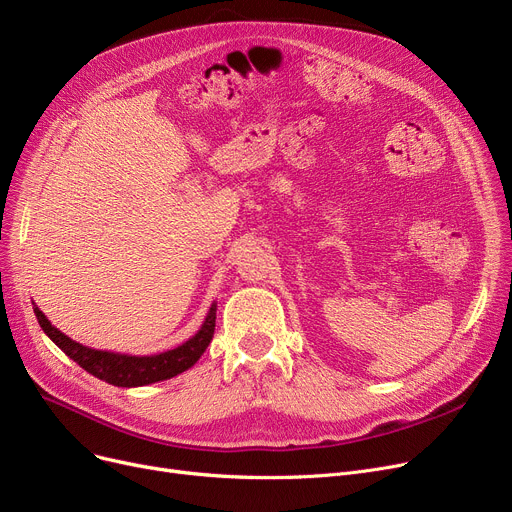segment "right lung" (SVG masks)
Wrapping results in <instances>:
<instances>
[{
    "label": "right lung",
    "mask_w": 512,
    "mask_h": 512,
    "mask_svg": "<svg viewBox=\"0 0 512 512\" xmlns=\"http://www.w3.org/2000/svg\"><path fill=\"white\" fill-rule=\"evenodd\" d=\"M33 311L41 330L46 332V335L83 370H87L90 374L98 376L100 381L115 387H144V385L173 379V376L186 372L198 362V358L205 353V349L213 339L217 303L215 301L211 303L205 322L188 341L177 345L175 349H167L163 353H154V355H129V353H115V351L85 347L73 341L71 337H66L64 332H60L56 326H52V322L35 303H33Z\"/></svg>",
    "instance_id": "right-lung-1"
}]
</instances>
